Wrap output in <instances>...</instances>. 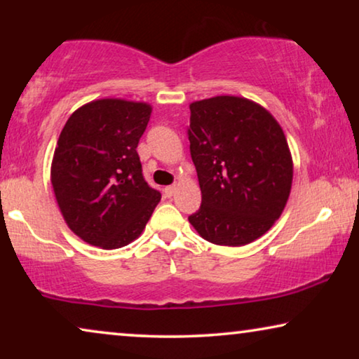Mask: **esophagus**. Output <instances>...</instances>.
<instances>
[{"instance_id":"esophagus-1","label":"esophagus","mask_w":359,"mask_h":359,"mask_svg":"<svg viewBox=\"0 0 359 359\" xmlns=\"http://www.w3.org/2000/svg\"><path fill=\"white\" fill-rule=\"evenodd\" d=\"M175 193H176V186H175V184L166 186V188H165V194L168 196V198H171V196H173Z\"/></svg>"}]
</instances>
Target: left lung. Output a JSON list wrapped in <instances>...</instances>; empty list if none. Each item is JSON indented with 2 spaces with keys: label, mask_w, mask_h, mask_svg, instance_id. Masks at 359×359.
Masks as SVG:
<instances>
[{
  "label": "left lung",
  "mask_w": 359,
  "mask_h": 359,
  "mask_svg": "<svg viewBox=\"0 0 359 359\" xmlns=\"http://www.w3.org/2000/svg\"><path fill=\"white\" fill-rule=\"evenodd\" d=\"M188 139L203 204L189 215L201 237L242 247L273 227L286 208L294 163L283 127L242 96L189 104Z\"/></svg>",
  "instance_id": "left-lung-1"
}]
</instances>
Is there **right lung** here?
<instances>
[{
    "label": "right lung",
    "instance_id": "right-lung-1",
    "mask_svg": "<svg viewBox=\"0 0 359 359\" xmlns=\"http://www.w3.org/2000/svg\"><path fill=\"white\" fill-rule=\"evenodd\" d=\"M150 114L149 102L102 97L78 107L63 126L50 181L63 220L83 242L126 247L140 237L160 203L137 154Z\"/></svg>",
    "mask_w": 359,
    "mask_h": 359
}]
</instances>
